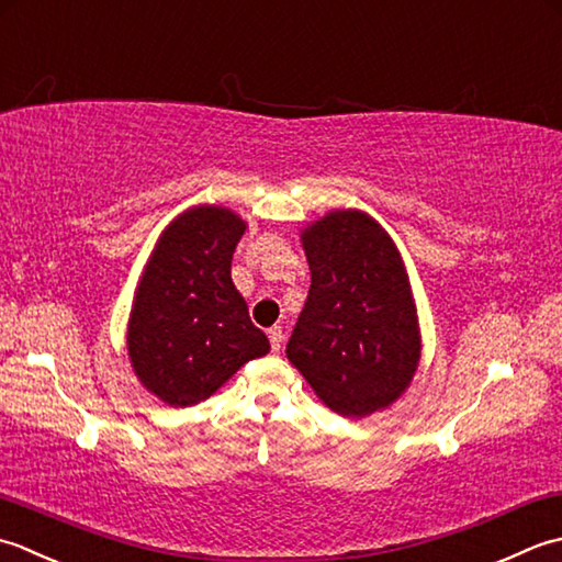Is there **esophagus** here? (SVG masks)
Segmentation results:
<instances>
[{
    "label": "esophagus",
    "instance_id": "1",
    "mask_svg": "<svg viewBox=\"0 0 562 562\" xmlns=\"http://www.w3.org/2000/svg\"><path fill=\"white\" fill-rule=\"evenodd\" d=\"M269 341H271V349L279 351L283 345V329L281 327H271L269 329Z\"/></svg>",
    "mask_w": 562,
    "mask_h": 562
}]
</instances>
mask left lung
Masks as SVG:
<instances>
[{"label":"left lung","mask_w":562,"mask_h":562,"mask_svg":"<svg viewBox=\"0 0 562 562\" xmlns=\"http://www.w3.org/2000/svg\"><path fill=\"white\" fill-rule=\"evenodd\" d=\"M301 243L311 291L285 357L345 417L385 409L419 366V325L400 251L363 211H331Z\"/></svg>","instance_id":"obj_1"}]
</instances>
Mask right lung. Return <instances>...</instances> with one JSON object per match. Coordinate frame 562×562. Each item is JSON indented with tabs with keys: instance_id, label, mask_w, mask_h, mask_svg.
<instances>
[{
	"instance_id": "1",
	"label": "right lung",
	"mask_w": 562,
	"mask_h": 562,
	"mask_svg": "<svg viewBox=\"0 0 562 562\" xmlns=\"http://www.w3.org/2000/svg\"><path fill=\"white\" fill-rule=\"evenodd\" d=\"M245 227L231 209L193 205L167 225L137 283L131 366L171 407L211 397L239 366L271 349L231 277Z\"/></svg>"
}]
</instances>
